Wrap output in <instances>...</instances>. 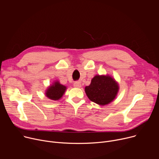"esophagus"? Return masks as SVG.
<instances>
[{"instance_id":"1","label":"esophagus","mask_w":159,"mask_h":159,"mask_svg":"<svg viewBox=\"0 0 159 159\" xmlns=\"http://www.w3.org/2000/svg\"><path fill=\"white\" fill-rule=\"evenodd\" d=\"M74 86L76 88H80V87H81V84L80 82H75L74 84Z\"/></svg>"}]
</instances>
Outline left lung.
Masks as SVG:
<instances>
[{
	"label": "left lung",
	"mask_w": 159,
	"mask_h": 159,
	"mask_svg": "<svg viewBox=\"0 0 159 159\" xmlns=\"http://www.w3.org/2000/svg\"><path fill=\"white\" fill-rule=\"evenodd\" d=\"M119 84L109 75H96L90 85L85 87L88 98L94 102L105 106L113 101L119 91Z\"/></svg>",
	"instance_id": "1"
}]
</instances>
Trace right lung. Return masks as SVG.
<instances>
[{
    "label": "right lung",
    "mask_w": 159,
    "mask_h": 159,
    "mask_svg": "<svg viewBox=\"0 0 159 159\" xmlns=\"http://www.w3.org/2000/svg\"><path fill=\"white\" fill-rule=\"evenodd\" d=\"M66 90V87L55 80L51 84L45 91V96L48 99L53 101H58L62 98Z\"/></svg>",
    "instance_id": "obj_1"
}]
</instances>
